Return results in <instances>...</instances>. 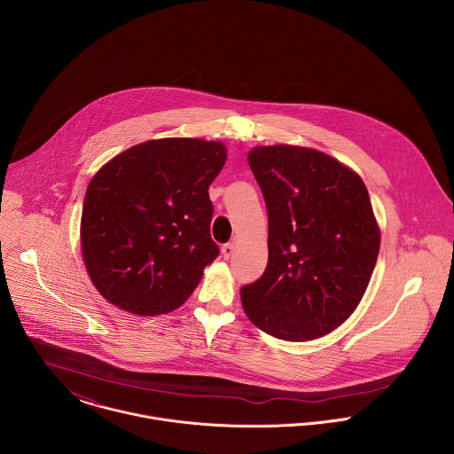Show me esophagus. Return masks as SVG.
<instances>
[{
	"instance_id": "esophagus-1",
	"label": "esophagus",
	"mask_w": 454,
	"mask_h": 454,
	"mask_svg": "<svg viewBox=\"0 0 454 454\" xmlns=\"http://www.w3.org/2000/svg\"><path fill=\"white\" fill-rule=\"evenodd\" d=\"M234 250H236V245H234V243L223 245V247H222V255H223V259H231L232 254H234Z\"/></svg>"
}]
</instances>
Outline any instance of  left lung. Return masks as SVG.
Listing matches in <instances>:
<instances>
[{"label": "left lung", "instance_id": "8db88e82", "mask_svg": "<svg viewBox=\"0 0 454 454\" xmlns=\"http://www.w3.org/2000/svg\"><path fill=\"white\" fill-rule=\"evenodd\" d=\"M248 164L267 206L269 260L241 288L245 313L278 339H318L356 309L378 260L367 187L313 148L255 146Z\"/></svg>", "mask_w": 454, "mask_h": 454}]
</instances>
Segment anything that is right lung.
<instances>
[{"mask_svg": "<svg viewBox=\"0 0 454 454\" xmlns=\"http://www.w3.org/2000/svg\"><path fill=\"white\" fill-rule=\"evenodd\" d=\"M220 141L164 137L105 164L87 187L80 239L98 292L155 317L180 308L218 257L207 189L227 160Z\"/></svg>", "mask_w": 454, "mask_h": 454, "instance_id": "1", "label": "right lung"}]
</instances>
